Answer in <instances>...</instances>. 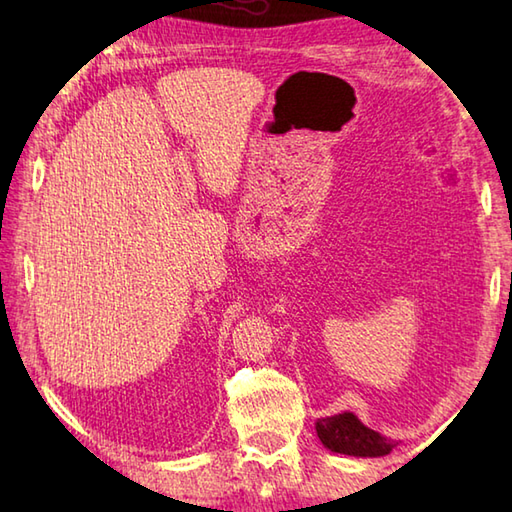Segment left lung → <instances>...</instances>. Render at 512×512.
<instances>
[{
    "label": "left lung",
    "mask_w": 512,
    "mask_h": 512,
    "mask_svg": "<svg viewBox=\"0 0 512 512\" xmlns=\"http://www.w3.org/2000/svg\"><path fill=\"white\" fill-rule=\"evenodd\" d=\"M317 436L334 453L354 455V458H380L396 447L394 440H387L378 431L365 427L354 413L343 411L339 416L319 418Z\"/></svg>",
    "instance_id": "1"
}]
</instances>
